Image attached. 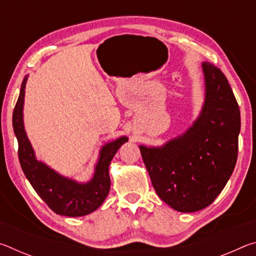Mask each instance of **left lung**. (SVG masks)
<instances>
[{"mask_svg": "<svg viewBox=\"0 0 256 256\" xmlns=\"http://www.w3.org/2000/svg\"><path fill=\"white\" fill-rule=\"evenodd\" d=\"M204 102L192 126L160 146H138L158 196L180 212L210 206L235 168L240 107L224 73L202 63Z\"/></svg>", "mask_w": 256, "mask_h": 256, "instance_id": "left-lung-1", "label": "left lung"}]
</instances>
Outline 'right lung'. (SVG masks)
Listing matches in <instances>:
<instances>
[{
	"instance_id": "1",
	"label": "right lung",
	"mask_w": 256,
	"mask_h": 256,
	"mask_svg": "<svg viewBox=\"0 0 256 256\" xmlns=\"http://www.w3.org/2000/svg\"><path fill=\"white\" fill-rule=\"evenodd\" d=\"M28 76L21 84L18 102L16 104L12 124L18 138V156L26 177L44 202L55 214L66 216H81L97 210L110 193V164L118 150L128 142V136H120L108 142L99 151L92 178L80 183L52 170L36 158L24 125V89Z\"/></svg>"
}]
</instances>
